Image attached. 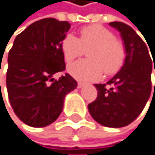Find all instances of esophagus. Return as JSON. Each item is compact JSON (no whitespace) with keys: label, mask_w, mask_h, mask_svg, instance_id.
<instances>
[{"label":"esophagus","mask_w":155,"mask_h":155,"mask_svg":"<svg viewBox=\"0 0 155 155\" xmlns=\"http://www.w3.org/2000/svg\"><path fill=\"white\" fill-rule=\"evenodd\" d=\"M85 84H84L83 82H78V88H82Z\"/></svg>","instance_id":"34e87169"}]
</instances>
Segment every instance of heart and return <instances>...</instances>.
<instances>
[{"instance_id": "b5f03b06", "label": "heart", "mask_w": 155, "mask_h": 155, "mask_svg": "<svg viewBox=\"0 0 155 155\" xmlns=\"http://www.w3.org/2000/svg\"><path fill=\"white\" fill-rule=\"evenodd\" d=\"M87 51L86 60H79L68 66V72L80 81L100 79L103 72L112 75L118 72L126 59L124 44L114 37L109 28L100 25H92L80 30V36L68 33L62 38L60 49L65 62L70 63Z\"/></svg>"}]
</instances>
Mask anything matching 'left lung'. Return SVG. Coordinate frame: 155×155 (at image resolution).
Masks as SVG:
<instances>
[{"mask_svg": "<svg viewBox=\"0 0 155 155\" xmlns=\"http://www.w3.org/2000/svg\"><path fill=\"white\" fill-rule=\"evenodd\" d=\"M110 25L120 32L126 59L120 71L107 82L113 87L107 89L106 84H95L98 97L88 105V110L100 125L122 127L133 123L147 103L151 92V62L154 58L151 53V60L144 41L130 25L120 21L110 22Z\"/></svg>", "mask_w": 155, "mask_h": 155, "instance_id": "left-lung-1", "label": "left lung"}]
</instances>
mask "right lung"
I'll use <instances>...</instances> for the list:
<instances>
[{"label": "right lung", "mask_w": 155, "mask_h": 155, "mask_svg": "<svg viewBox=\"0 0 155 155\" xmlns=\"http://www.w3.org/2000/svg\"><path fill=\"white\" fill-rule=\"evenodd\" d=\"M69 28L68 21L40 19L15 37L8 52V100L25 125L43 127L55 122L63 110L65 96L77 87L69 74L53 78L65 70L60 42Z\"/></svg>", "instance_id": "add662e5"}]
</instances>
